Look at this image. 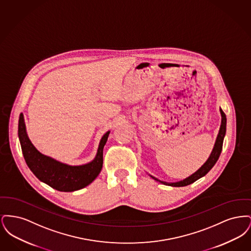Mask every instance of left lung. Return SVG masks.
<instances>
[{"label": "left lung", "instance_id": "8db88e82", "mask_svg": "<svg viewBox=\"0 0 251 251\" xmlns=\"http://www.w3.org/2000/svg\"><path fill=\"white\" fill-rule=\"evenodd\" d=\"M220 114H221V125H220V129L218 131L216 140H215V146L214 149L211 152V154L209 156V158L207 159V161L203 164L201 168H199L195 173H193L191 176L187 177L186 179L179 180V181H176V182H167V181H164V180H160L157 179L155 177L151 176V174L150 177L155 179L156 181H159L160 183H163L165 185H169V186H174V187H180V186H186L193 183L194 181H196L197 179H201L203 176H205L212 168L215 166V163L217 162L220 153L222 151V146H223V140L226 134V126H227V119H226V115L225 113L222 111V109L220 108Z\"/></svg>", "mask_w": 251, "mask_h": 251}]
</instances>
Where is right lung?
Wrapping results in <instances>:
<instances>
[{
  "label": "right lung",
  "instance_id": "obj_1",
  "mask_svg": "<svg viewBox=\"0 0 251 251\" xmlns=\"http://www.w3.org/2000/svg\"><path fill=\"white\" fill-rule=\"evenodd\" d=\"M18 133L25 162L36 178L58 191L73 192L87 186L100 174L103 163V148L110 131L101 137L95 158L81 166H70L39 152L27 135L23 113L20 115Z\"/></svg>",
  "mask_w": 251,
  "mask_h": 251
}]
</instances>
